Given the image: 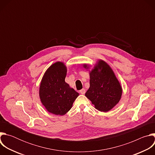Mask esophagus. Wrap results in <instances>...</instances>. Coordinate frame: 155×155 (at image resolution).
<instances>
[{"label":"esophagus","instance_id":"esophagus-1","mask_svg":"<svg viewBox=\"0 0 155 155\" xmlns=\"http://www.w3.org/2000/svg\"><path fill=\"white\" fill-rule=\"evenodd\" d=\"M80 93L81 94H84L86 93V90H85V89H84V88H83L82 90H81L80 91Z\"/></svg>","mask_w":155,"mask_h":155}]
</instances>
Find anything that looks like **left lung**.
Returning <instances> with one entry per match:
<instances>
[{
	"label": "left lung",
	"instance_id": "8db88e82",
	"mask_svg": "<svg viewBox=\"0 0 155 155\" xmlns=\"http://www.w3.org/2000/svg\"><path fill=\"white\" fill-rule=\"evenodd\" d=\"M84 68H87L86 65ZM90 83L85 96L99 111L108 112L118 103L122 88L112 69L105 62L99 61L91 71Z\"/></svg>",
	"mask_w": 155,
	"mask_h": 155
}]
</instances>
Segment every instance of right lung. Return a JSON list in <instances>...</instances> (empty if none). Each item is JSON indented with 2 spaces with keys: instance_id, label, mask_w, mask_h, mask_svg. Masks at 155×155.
I'll use <instances>...</instances> for the list:
<instances>
[{
  "instance_id": "obj_1",
  "label": "right lung",
  "mask_w": 155,
  "mask_h": 155,
  "mask_svg": "<svg viewBox=\"0 0 155 155\" xmlns=\"http://www.w3.org/2000/svg\"><path fill=\"white\" fill-rule=\"evenodd\" d=\"M66 73L67 69L62 62L54 63L45 72L40 86L41 103L49 112L57 115L69 111L79 95L65 82Z\"/></svg>"
}]
</instances>
